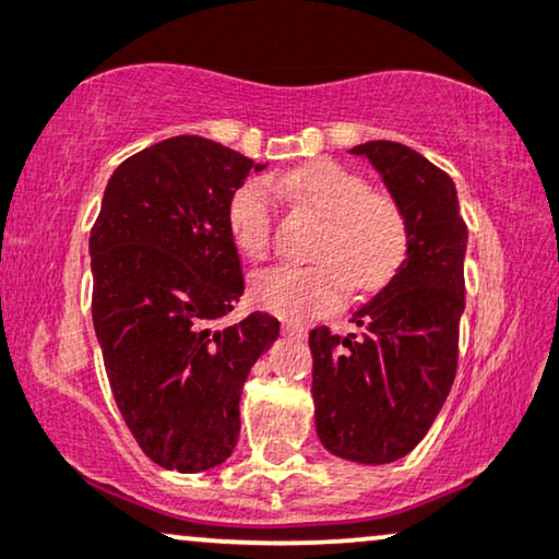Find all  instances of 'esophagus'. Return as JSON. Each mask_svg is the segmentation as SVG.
Segmentation results:
<instances>
[{"instance_id": "esophagus-1", "label": "esophagus", "mask_w": 559, "mask_h": 559, "mask_svg": "<svg viewBox=\"0 0 559 559\" xmlns=\"http://www.w3.org/2000/svg\"><path fill=\"white\" fill-rule=\"evenodd\" d=\"M282 329H285V333H289V336H295V338H306L308 336V329H306V325H300V323L287 321V323H282Z\"/></svg>"}]
</instances>
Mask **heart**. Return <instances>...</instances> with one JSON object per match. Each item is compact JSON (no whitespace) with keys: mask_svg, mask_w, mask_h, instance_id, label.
<instances>
[{"mask_svg":"<svg viewBox=\"0 0 559 559\" xmlns=\"http://www.w3.org/2000/svg\"><path fill=\"white\" fill-rule=\"evenodd\" d=\"M274 192L306 202L325 221L313 264H282L253 277L251 295L259 306L285 318H313L342 306L349 289L361 297L380 293L403 270L411 251L403 205L329 158L238 187L228 202V228L243 257L270 253Z\"/></svg>","mask_w":559,"mask_h":559,"instance_id":"obj_1","label":"heart"}]
</instances>
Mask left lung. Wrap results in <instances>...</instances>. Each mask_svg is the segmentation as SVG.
<instances>
[{
	"label": "left lung",
	"mask_w": 559,
	"mask_h": 559,
	"mask_svg": "<svg viewBox=\"0 0 559 559\" xmlns=\"http://www.w3.org/2000/svg\"><path fill=\"white\" fill-rule=\"evenodd\" d=\"M367 158L411 226L403 270L354 313L361 333L310 331L316 431L359 465H388L416 449L439 416L456 372L465 313L467 226L454 182L418 151L369 141Z\"/></svg>",
	"instance_id": "obj_1"
}]
</instances>
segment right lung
I'll return each instance as SVG.
<instances>
[{
    "instance_id": "1",
    "label": "right lung",
    "mask_w": 559,
    "mask_h": 559,
    "mask_svg": "<svg viewBox=\"0 0 559 559\" xmlns=\"http://www.w3.org/2000/svg\"><path fill=\"white\" fill-rule=\"evenodd\" d=\"M253 164L174 135L112 171L90 236L92 321L115 403L158 467L202 473L236 449L238 403L280 321L217 325L243 295L228 202Z\"/></svg>"
}]
</instances>
